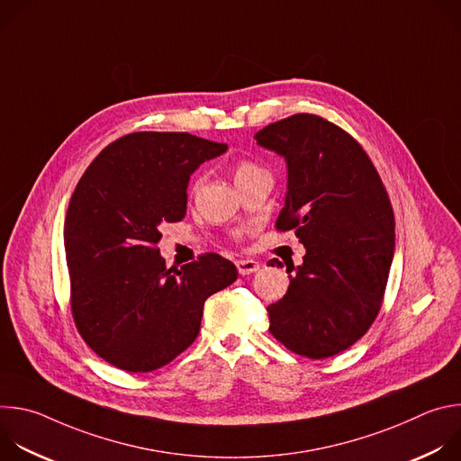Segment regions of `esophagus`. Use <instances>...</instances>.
I'll return each mask as SVG.
<instances>
[{"label":"esophagus","instance_id":"obj_1","mask_svg":"<svg viewBox=\"0 0 461 461\" xmlns=\"http://www.w3.org/2000/svg\"><path fill=\"white\" fill-rule=\"evenodd\" d=\"M235 267H237L240 276H251V274L258 272V268H260L258 262L253 260V258H240V260L235 262Z\"/></svg>","mask_w":461,"mask_h":461}]
</instances>
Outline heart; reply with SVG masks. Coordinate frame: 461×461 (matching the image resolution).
<instances>
[{
    "label": "heart",
    "instance_id": "heart-1",
    "mask_svg": "<svg viewBox=\"0 0 461 461\" xmlns=\"http://www.w3.org/2000/svg\"><path fill=\"white\" fill-rule=\"evenodd\" d=\"M258 173H265V169H262L260 166H257L255 162L242 160V162H239L235 166L233 178H235V184H239V182H244V180H248V178H251V176H255ZM196 185H199V182H196Z\"/></svg>",
    "mask_w": 461,
    "mask_h": 461
}]
</instances>
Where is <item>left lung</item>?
<instances>
[{"instance_id":"8db88e82","label":"left lung","mask_w":461,"mask_h":461,"mask_svg":"<svg viewBox=\"0 0 461 461\" xmlns=\"http://www.w3.org/2000/svg\"><path fill=\"white\" fill-rule=\"evenodd\" d=\"M255 140L286 162L277 228L306 248L286 295L268 306L270 332L299 356H336L365 336L383 301L393 258L386 191L363 148L315 114L270 123Z\"/></svg>"}]
</instances>
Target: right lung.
Returning a JSON list of instances; mask_svg holds the SVG:
<instances>
[{
    "label": "right lung",
    "instance_id": "right-lung-1",
    "mask_svg": "<svg viewBox=\"0 0 461 461\" xmlns=\"http://www.w3.org/2000/svg\"><path fill=\"white\" fill-rule=\"evenodd\" d=\"M226 144L189 133L125 135L80 178L63 224L78 332L107 363L151 372L199 334L204 303L237 279L233 262L203 255L166 268L160 226L180 222L189 176Z\"/></svg>",
    "mask_w": 461,
    "mask_h": 461
}]
</instances>
